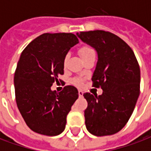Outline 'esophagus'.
I'll use <instances>...</instances> for the list:
<instances>
[{
    "instance_id": "esophagus-1",
    "label": "esophagus",
    "mask_w": 151,
    "mask_h": 151,
    "mask_svg": "<svg viewBox=\"0 0 151 151\" xmlns=\"http://www.w3.org/2000/svg\"><path fill=\"white\" fill-rule=\"evenodd\" d=\"M78 95H79V97H82V95H83V91H81V90H79Z\"/></svg>"
}]
</instances>
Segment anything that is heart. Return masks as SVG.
Returning a JSON list of instances; mask_svg holds the SVG:
<instances>
[{"mask_svg":"<svg viewBox=\"0 0 151 151\" xmlns=\"http://www.w3.org/2000/svg\"><path fill=\"white\" fill-rule=\"evenodd\" d=\"M79 53H80V56H81L82 60L85 59V58H86V57H88L90 56H92V55H95V51L92 49L91 47H90L88 46H84L81 47L80 50H79ZM68 57L69 56H66L65 57V59H64V65L65 66L66 65V63H67V60H68ZM72 82L74 85L78 86H80L82 84V80H80L78 78H74Z\"/></svg>","mask_w":151,"mask_h":151,"instance_id":"1","label":"heart"}]
</instances>
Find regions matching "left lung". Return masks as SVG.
<instances>
[{
    "label": "left lung",
    "instance_id": "obj_1",
    "mask_svg": "<svg viewBox=\"0 0 151 151\" xmlns=\"http://www.w3.org/2000/svg\"><path fill=\"white\" fill-rule=\"evenodd\" d=\"M77 35L97 52L91 80L103 90L99 96L83 94L88 103L86 127L95 136L112 135L123 129L134 110L140 94L139 65L131 47L111 32L96 30Z\"/></svg>",
    "mask_w": 151,
    "mask_h": 151
}]
</instances>
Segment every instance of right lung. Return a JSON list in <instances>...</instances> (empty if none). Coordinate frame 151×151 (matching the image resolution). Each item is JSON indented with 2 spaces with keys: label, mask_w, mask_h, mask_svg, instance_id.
<instances>
[{
  "label": "right lung",
  "mask_w": 151,
  "mask_h": 151,
  "mask_svg": "<svg viewBox=\"0 0 151 151\" xmlns=\"http://www.w3.org/2000/svg\"><path fill=\"white\" fill-rule=\"evenodd\" d=\"M78 43L72 33H45L26 47L14 73L16 103L27 126L35 133L56 136L65 130L67 115L78 98V89L51 86L64 73V59Z\"/></svg>",
  "instance_id": "1"
}]
</instances>
